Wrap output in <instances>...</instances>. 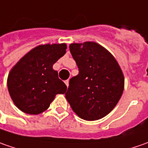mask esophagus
I'll use <instances>...</instances> for the list:
<instances>
[{
  "mask_svg": "<svg viewBox=\"0 0 148 148\" xmlns=\"http://www.w3.org/2000/svg\"><path fill=\"white\" fill-rule=\"evenodd\" d=\"M64 82H65V84L66 85V86L68 87V86H69V80H66Z\"/></svg>",
  "mask_w": 148,
  "mask_h": 148,
  "instance_id": "esophagus-1",
  "label": "esophagus"
}]
</instances>
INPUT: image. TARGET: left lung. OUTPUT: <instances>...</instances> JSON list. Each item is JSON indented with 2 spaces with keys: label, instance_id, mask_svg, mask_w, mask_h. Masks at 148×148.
Wrapping results in <instances>:
<instances>
[{
  "label": "left lung",
  "instance_id": "obj_1",
  "mask_svg": "<svg viewBox=\"0 0 148 148\" xmlns=\"http://www.w3.org/2000/svg\"><path fill=\"white\" fill-rule=\"evenodd\" d=\"M69 49L79 73L70 79L66 99L82 119H99L121 98L124 86L121 68L111 53L98 43H71Z\"/></svg>",
  "mask_w": 148,
  "mask_h": 148
}]
</instances>
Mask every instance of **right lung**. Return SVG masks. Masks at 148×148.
Listing matches in <instances>:
<instances>
[{"mask_svg":"<svg viewBox=\"0 0 148 148\" xmlns=\"http://www.w3.org/2000/svg\"><path fill=\"white\" fill-rule=\"evenodd\" d=\"M66 49L65 43L38 46L10 71L9 93L20 110L38 114L49 108L56 95L65 93L66 86L58 78L53 65L66 53Z\"/></svg>","mask_w":148,"mask_h":148,"instance_id":"obj_1","label":"right lung"}]
</instances>
